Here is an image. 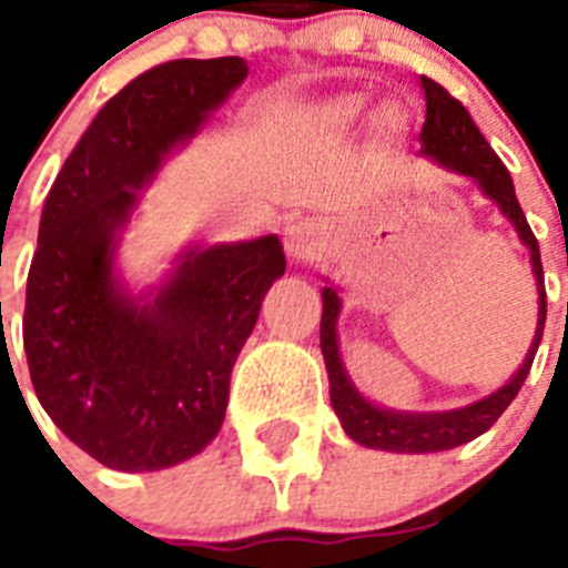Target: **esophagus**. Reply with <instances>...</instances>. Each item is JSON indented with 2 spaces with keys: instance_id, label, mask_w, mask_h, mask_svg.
Masks as SVG:
<instances>
[{
  "instance_id": "obj_1",
  "label": "esophagus",
  "mask_w": 568,
  "mask_h": 568,
  "mask_svg": "<svg viewBox=\"0 0 568 568\" xmlns=\"http://www.w3.org/2000/svg\"><path fill=\"white\" fill-rule=\"evenodd\" d=\"M318 230L306 221L294 223V226H288V232H285V250H288V256H292L294 262H306V258L318 250Z\"/></svg>"
}]
</instances>
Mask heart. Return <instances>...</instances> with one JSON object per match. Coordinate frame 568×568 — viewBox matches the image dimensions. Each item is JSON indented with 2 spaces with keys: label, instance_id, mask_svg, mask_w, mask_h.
Masks as SVG:
<instances>
[{
  "label": "heart",
  "instance_id": "1",
  "mask_svg": "<svg viewBox=\"0 0 568 568\" xmlns=\"http://www.w3.org/2000/svg\"><path fill=\"white\" fill-rule=\"evenodd\" d=\"M363 109L365 102L359 100V97H347V100H342V111H345V114H359ZM397 123H400V114H397L395 109L379 111V126L386 129V132H395Z\"/></svg>",
  "mask_w": 568,
  "mask_h": 568
}]
</instances>
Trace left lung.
Returning a JSON list of instances; mask_svg holds the SVG:
<instances>
[{"mask_svg":"<svg viewBox=\"0 0 568 568\" xmlns=\"http://www.w3.org/2000/svg\"><path fill=\"white\" fill-rule=\"evenodd\" d=\"M424 100H427V120L422 126V144L424 153L433 155L436 162L450 168V171L471 176V180L493 196L495 203L501 205V212L507 214L521 235V241L530 247V262H534V274H537L539 285V327L534 347H530L528 359L521 365L516 377L504 388L493 392L484 400H477L471 406L454 409V413H427V415H400L377 409L368 400L356 395L351 379L345 377L342 359H338L336 345V318H338V294L333 288H324V312H321V354L327 363L329 374V400L333 409L342 418V427L354 442L365 445V448L379 450H397V454H433V450H450L457 445L477 439L480 433L493 427L507 406L513 404V397L519 395V388L525 386V379L534 365V354H537L539 342H542V329H546V283H542V258H539V241L530 232L528 217L521 212L519 200H516V189H513L510 171L504 168V162L495 155V150L486 144V138L480 135V129L475 126V120L466 111V105L450 97L439 82H433L427 75H422Z\"/></svg>","mask_w":568,"mask_h":568,"instance_id":"obj_1","label":"left lung"}]
</instances>
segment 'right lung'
Wrapping results in <instances>:
<instances>
[{
	"mask_svg": "<svg viewBox=\"0 0 568 568\" xmlns=\"http://www.w3.org/2000/svg\"><path fill=\"white\" fill-rule=\"evenodd\" d=\"M247 75L241 58H180L114 93L40 214L22 345L40 406L102 466L155 471L217 436L230 374L276 276L274 235L189 253L150 303L123 297L111 253L162 162Z\"/></svg>",
	"mask_w": 568,
	"mask_h": 568,
	"instance_id": "add662e5",
	"label": "right lung"
}]
</instances>
